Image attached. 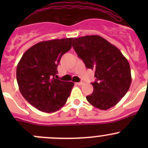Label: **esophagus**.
Instances as JSON below:
<instances>
[{
  "mask_svg": "<svg viewBox=\"0 0 148 148\" xmlns=\"http://www.w3.org/2000/svg\"><path fill=\"white\" fill-rule=\"evenodd\" d=\"M77 84H78V85H82V84H84V82H77Z\"/></svg>",
  "mask_w": 148,
  "mask_h": 148,
  "instance_id": "esophagus-1",
  "label": "esophagus"
}]
</instances>
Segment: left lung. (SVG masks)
<instances>
[{"mask_svg": "<svg viewBox=\"0 0 148 148\" xmlns=\"http://www.w3.org/2000/svg\"><path fill=\"white\" fill-rule=\"evenodd\" d=\"M72 46L87 69L95 70L94 91L86 97L92 105L102 110L114 107L130 86V66L115 46L99 36L74 38Z\"/></svg>", "mask_w": 148, "mask_h": 148, "instance_id": "obj_1", "label": "left lung"}]
</instances>
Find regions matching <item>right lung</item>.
<instances>
[{
  "label": "right lung",
  "instance_id": "1",
  "mask_svg": "<svg viewBox=\"0 0 148 148\" xmlns=\"http://www.w3.org/2000/svg\"><path fill=\"white\" fill-rule=\"evenodd\" d=\"M72 38L41 41L28 49L16 69L19 90L27 102L46 113L62 108L74 82L56 79L62 56L71 49Z\"/></svg>",
  "mask_w": 148,
  "mask_h": 148
}]
</instances>
